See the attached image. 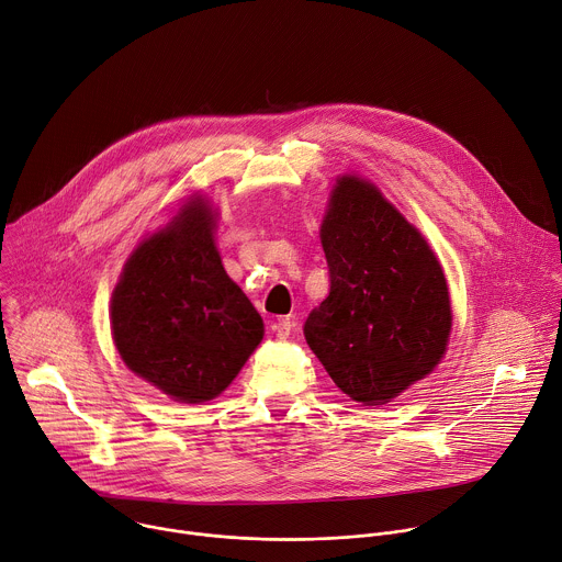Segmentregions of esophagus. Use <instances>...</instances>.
I'll list each match as a JSON object with an SVG mask.
<instances>
[{
    "mask_svg": "<svg viewBox=\"0 0 562 562\" xmlns=\"http://www.w3.org/2000/svg\"><path fill=\"white\" fill-rule=\"evenodd\" d=\"M292 327H294V321H292L290 316H281V318H277L274 325H272V329H274V334L279 336V339H288Z\"/></svg>",
    "mask_w": 562,
    "mask_h": 562,
    "instance_id": "obj_1",
    "label": "esophagus"
}]
</instances>
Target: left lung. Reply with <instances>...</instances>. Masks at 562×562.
I'll return each instance as SVG.
<instances>
[{
    "mask_svg": "<svg viewBox=\"0 0 562 562\" xmlns=\"http://www.w3.org/2000/svg\"><path fill=\"white\" fill-rule=\"evenodd\" d=\"M329 294L305 341L344 394L385 405L425 379L450 341L452 305L438 259L412 223L361 177H341L321 226Z\"/></svg>",
    "mask_w": 562,
    "mask_h": 562,
    "instance_id": "left-lung-1",
    "label": "left lung"
}]
</instances>
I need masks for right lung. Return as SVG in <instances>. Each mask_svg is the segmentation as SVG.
Returning <instances> with one entry per match:
<instances>
[{
  "label": "right lung",
  "mask_w": 562,
  "mask_h": 562,
  "mask_svg": "<svg viewBox=\"0 0 562 562\" xmlns=\"http://www.w3.org/2000/svg\"><path fill=\"white\" fill-rule=\"evenodd\" d=\"M214 223L194 196L137 246L110 301L124 363L179 403L218 396L263 339V318L221 266Z\"/></svg>",
  "instance_id": "add662e5"
}]
</instances>
